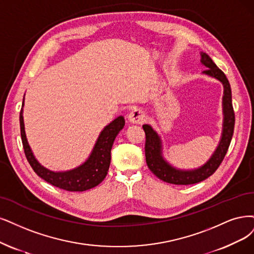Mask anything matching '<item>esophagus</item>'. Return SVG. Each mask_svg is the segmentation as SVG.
Masks as SVG:
<instances>
[{
    "label": "esophagus",
    "instance_id": "1",
    "mask_svg": "<svg viewBox=\"0 0 254 254\" xmlns=\"http://www.w3.org/2000/svg\"><path fill=\"white\" fill-rule=\"evenodd\" d=\"M128 120L132 124H142L145 120V114L141 109H135L132 112H129Z\"/></svg>",
    "mask_w": 254,
    "mask_h": 254
}]
</instances>
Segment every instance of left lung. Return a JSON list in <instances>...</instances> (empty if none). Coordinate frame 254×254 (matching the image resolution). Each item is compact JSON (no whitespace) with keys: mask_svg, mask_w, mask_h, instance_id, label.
Masks as SVG:
<instances>
[{"mask_svg":"<svg viewBox=\"0 0 254 254\" xmlns=\"http://www.w3.org/2000/svg\"><path fill=\"white\" fill-rule=\"evenodd\" d=\"M201 63L205 65L206 69L203 71L204 74L209 75L211 77L220 80L224 86V96H223V132L220 140V143L215 149L209 160L199 168L191 171H182L172 166L170 163L164 160L162 156V144L161 139L158 134L148 125H143L145 132V160L151 172L158 177L159 179L176 185H190L199 183L207 179L222 163L223 159L226 155L228 147L230 145L233 129H234V111L232 107L231 99V88L230 83L224 72L218 68L209 56L201 52Z\"/></svg>","mask_w":254,"mask_h":254,"instance_id":"1","label":"left lung"}]
</instances>
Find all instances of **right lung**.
I'll list each match as a JSON object with an SVG mask.
<instances>
[{"label":"right lung","mask_w":254,"mask_h":254,"mask_svg":"<svg viewBox=\"0 0 254 254\" xmlns=\"http://www.w3.org/2000/svg\"><path fill=\"white\" fill-rule=\"evenodd\" d=\"M23 107L24 100L20 113V127L23 147L28 162H29L37 176L41 177L46 182L52 184L53 186L68 191L88 190L97 186L103 181L110 167L111 149L113 143H114L116 136L124 128L126 124L124 116L117 117L101 130L97 141L95 145H94L93 151L86 162L76 168H73L71 171L52 172L39 163V161L35 159L29 144H28L25 134Z\"/></svg>","instance_id":"right-lung-1"}]
</instances>
